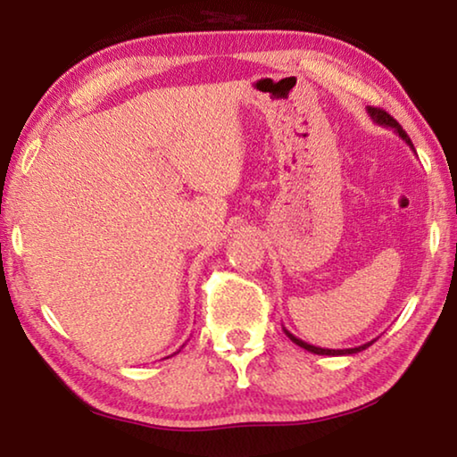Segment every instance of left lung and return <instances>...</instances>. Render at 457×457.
I'll use <instances>...</instances> for the list:
<instances>
[{
  "label": "left lung",
  "mask_w": 457,
  "mask_h": 457,
  "mask_svg": "<svg viewBox=\"0 0 457 457\" xmlns=\"http://www.w3.org/2000/svg\"><path fill=\"white\" fill-rule=\"evenodd\" d=\"M367 112H369V117L373 119V122H377L378 127H385V129H393V133H397L401 138H403V141L409 145V149H413L415 151V146H413V143H411V138L407 137V133L403 129H401V125L399 122L391 117V114H386L385 111H381V108H375V106H367ZM284 332H286V337H288L292 343H296L298 346H303V349H306L308 353H314V354H327V357H345V354H357V353H361V351H365V349H369L370 345L375 343V340H370V343H365V345H361V346H354V349H322V346H314V345H308V343H304V340H300L298 337H294L290 330H286L284 328Z\"/></svg>",
  "instance_id": "left-lung-1"
}]
</instances>
